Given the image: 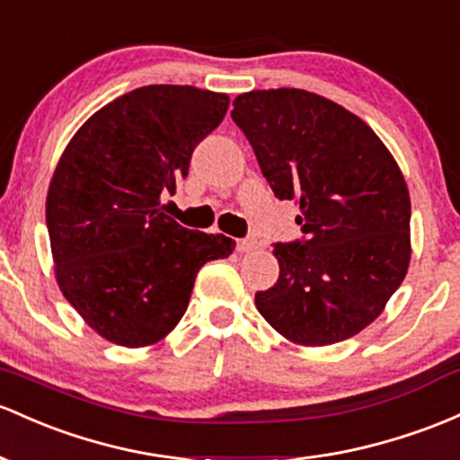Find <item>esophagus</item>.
<instances>
[{
  "label": "esophagus",
  "mask_w": 460,
  "mask_h": 460,
  "mask_svg": "<svg viewBox=\"0 0 460 460\" xmlns=\"http://www.w3.org/2000/svg\"><path fill=\"white\" fill-rule=\"evenodd\" d=\"M255 249H257V242L251 238L235 242V251H238V253H251V251H255Z\"/></svg>",
  "instance_id": "34e87169"
}]
</instances>
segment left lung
<instances>
[{"label":"left lung","mask_w":460,"mask_h":460,"mask_svg":"<svg viewBox=\"0 0 460 460\" xmlns=\"http://www.w3.org/2000/svg\"><path fill=\"white\" fill-rule=\"evenodd\" d=\"M231 118L279 200H296L304 240L275 244L279 279L260 314L305 347L371 325L411 264V196L371 126L304 89L249 91Z\"/></svg>","instance_id":"1"}]
</instances>
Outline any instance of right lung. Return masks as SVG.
<instances>
[{
  "instance_id": "right-lung-1",
  "label": "right lung",
  "mask_w": 460,
  "mask_h": 460,
  "mask_svg": "<svg viewBox=\"0 0 460 460\" xmlns=\"http://www.w3.org/2000/svg\"><path fill=\"white\" fill-rule=\"evenodd\" d=\"M226 109V93L148 84L91 115L60 156L45 203L58 288L115 345L168 336L200 266L234 253L231 238L185 229L161 209Z\"/></svg>"
}]
</instances>
